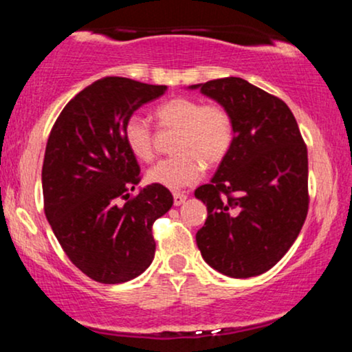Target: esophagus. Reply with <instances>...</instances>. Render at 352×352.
<instances>
[{
	"instance_id": "34e87169",
	"label": "esophagus",
	"mask_w": 352,
	"mask_h": 352,
	"mask_svg": "<svg viewBox=\"0 0 352 352\" xmlns=\"http://www.w3.org/2000/svg\"><path fill=\"white\" fill-rule=\"evenodd\" d=\"M185 200H187V195H185V193H173V205H175V207H180Z\"/></svg>"
}]
</instances>
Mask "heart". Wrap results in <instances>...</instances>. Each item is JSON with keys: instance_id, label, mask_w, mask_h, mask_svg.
Masks as SVG:
<instances>
[{"instance_id": "b5f03b06", "label": "heart", "mask_w": 352, "mask_h": 352, "mask_svg": "<svg viewBox=\"0 0 352 352\" xmlns=\"http://www.w3.org/2000/svg\"><path fill=\"white\" fill-rule=\"evenodd\" d=\"M160 129H175L172 152L177 155L159 160L147 172L151 184L180 190L195 184L207 165L220 164L235 142V122L223 106L204 104L199 99H167L153 109ZM125 147L137 160L148 162L153 157L152 129L140 117L132 116L122 129Z\"/></svg>"}]
</instances>
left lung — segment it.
Instances as JSON below:
<instances>
[{
	"label": "left lung",
	"instance_id": "1",
	"mask_svg": "<svg viewBox=\"0 0 352 352\" xmlns=\"http://www.w3.org/2000/svg\"><path fill=\"white\" fill-rule=\"evenodd\" d=\"M232 114L235 142L208 184L195 190L208 217L197 246L230 278L268 272L292 248L308 215V151L281 99L241 78L193 84Z\"/></svg>",
	"mask_w": 352,
	"mask_h": 352
}]
</instances>
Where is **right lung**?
I'll list each match as a JSON object with an SVG mask.
<instances>
[{
	"instance_id": "obj_1",
	"label": "right lung",
	"mask_w": 352,
	"mask_h": 352,
	"mask_svg": "<svg viewBox=\"0 0 352 352\" xmlns=\"http://www.w3.org/2000/svg\"><path fill=\"white\" fill-rule=\"evenodd\" d=\"M165 91L116 76L96 80L66 104L47 139L46 218L67 258L104 285L134 280L151 266L152 225L173 205L168 188L155 184L131 197L140 167L122 137L125 120Z\"/></svg>"
}]
</instances>
